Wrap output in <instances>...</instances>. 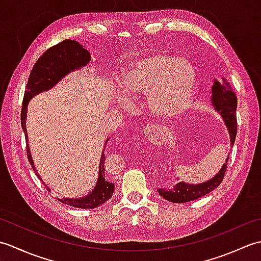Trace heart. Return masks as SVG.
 Segmentation results:
<instances>
[{
	"mask_svg": "<svg viewBox=\"0 0 261 261\" xmlns=\"http://www.w3.org/2000/svg\"><path fill=\"white\" fill-rule=\"evenodd\" d=\"M195 81V68L188 60L158 53L131 65L122 81V90L130 98L148 95L149 109L154 115L171 118L187 108ZM122 103L127 104L125 99Z\"/></svg>",
	"mask_w": 261,
	"mask_h": 261,
	"instance_id": "1",
	"label": "heart"
}]
</instances>
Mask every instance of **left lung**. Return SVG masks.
Instances as JSON below:
<instances>
[{"mask_svg":"<svg viewBox=\"0 0 261 261\" xmlns=\"http://www.w3.org/2000/svg\"><path fill=\"white\" fill-rule=\"evenodd\" d=\"M212 91V105L214 109L218 111L223 118L226 129L230 135V143L233 146L236 136H237V96L234 92L232 91L230 83L223 79V83L221 84L220 82L214 80L213 86L211 88ZM228 160L229 154L226 157L225 163L223 164L222 168L219 170L212 178L199 182V184H188L185 181H179L171 188H158L159 195L164 197L171 203H186L197 199L204 195H206L210 192L214 191L224 178L225 170L228 168Z\"/></svg>","mask_w":261,"mask_h":261,"instance_id":"1","label":"left lung"}]
</instances>
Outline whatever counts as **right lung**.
<instances>
[{
  "mask_svg": "<svg viewBox=\"0 0 261 261\" xmlns=\"http://www.w3.org/2000/svg\"><path fill=\"white\" fill-rule=\"evenodd\" d=\"M90 53L81 43L75 40L66 39V40L57 43L56 46L49 48L48 50L43 53L40 58L37 60L31 70L29 80H28L27 88L24 91L23 102H22L21 125L25 136L28 159H29V163L31 164L33 170H35V173L40 180L42 179L40 175L38 174L35 164H33L29 145H28V134L25 127L28 104H29V101L33 96H36L39 93L49 91L55 85L58 84L59 81L63 80L66 75H68L75 69L85 67L90 63ZM108 141L109 139L105 141V146H107ZM104 162L105 156L103 150L101 160H99L98 178L96 181V186L94 187L91 194L80 198H57L58 201L77 208H95L109 201L111 196L113 195L114 184L108 180V177L105 175ZM47 188L50 191V188Z\"/></svg>",
  "mask_w": 261,
  "mask_h": 261,
  "instance_id": "obj_1",
  "label": "right lung"
}]
</instances>
